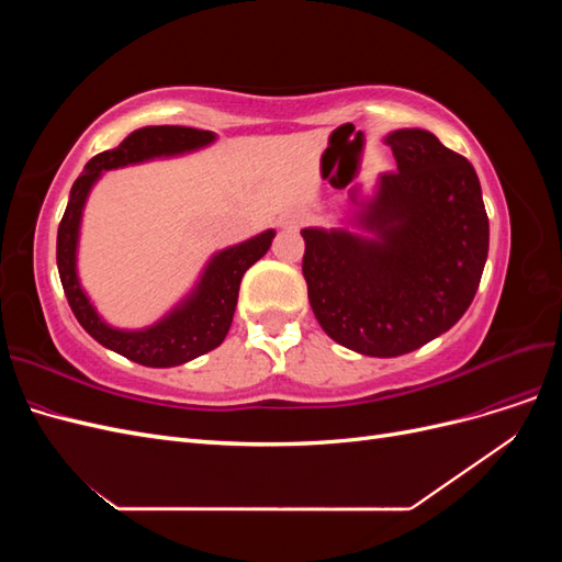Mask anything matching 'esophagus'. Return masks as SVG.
<instances>
[{
	"instance_id": "1",
	"label": "esophagus",
	"mask_w": 562,
	"mask_h": 562,
	"mask_svg": "<svg viewBox=\"0 0 562 562\" xmlns=\"http://www.w3.org/2000/svg\"><path fill=\"white\" fill-rule=\"evenodd\" d=\"M307 223V217H304L302 213H295V215H288L283 217V227H291V229H297L300 225Z\"/></svg>"
}]
</instances>
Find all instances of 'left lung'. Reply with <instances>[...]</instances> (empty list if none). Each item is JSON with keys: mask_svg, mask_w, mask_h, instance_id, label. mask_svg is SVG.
Instances as JSON below:
<instances>
[{"mask_svg": "<svg viewBox=\"0 0 562 562\" xmlns=\"http://www.w3.org/2000/svg\"><path fill=\"white\" fill-rule=\"evenodd\" d=\"M396 171L382 176L366 227L302 229V274L316 321L337 345L391 359L464 316L487 260L490 225L473 166L434 133L386 135Z\"/></svg>", "mask_w": 562, "mask_h": 562, "instance_id": "8db88e82", "label": "left lung"}]
</instances>
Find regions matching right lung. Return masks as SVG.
Segmentation results:
<instances>
[{
  "label": "right lung",
  "mask_w": 562,
  "mask_h": 562,
  "mask_svg": "<svg viewBox=\"0 0 562 562\" xmlns=\"http://www.w3.org/2000/svg\"><path fill=\"white\" fill-rule=\"evenodd\" d=\"M213 138L215 135L211 131L187 126H147L133 131L122 145L100 151V155H95L83 166V173L72 184L70 201H67L65 215L58 225V274L72 314L95 342L140 366H180L223 345V339L232 326V316L236 310V300H239V285L246 269L258 262L269 250L274 232H262L250 241L217 252L206 267V274H203L196 293L182 307L159 321L157 326L138 333H126L114 330L98 318L89 297L83 295L77 281L75 252L83 201H87L91 184L98 180L100 171H110V168L126 164H138L151 157L180 155V151L209 145Z\"/></svg>",
  "instance_id": "1"
}]
</instances>
